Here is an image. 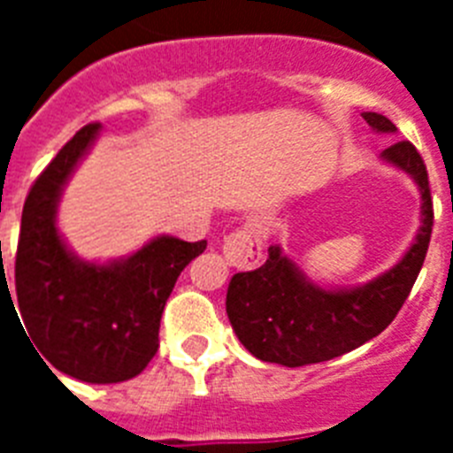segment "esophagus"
Wrapping results in <instances>:
<instances>
[{"label": "esophagus", "mask_w": 453, "mask_h": 453, "mask_svg": "<svg viewBox=\"0 0 453 453\" xmlns=\"http://www.w3.org/2000/svg\"><path fill=\"white\" fill-rule=\"evenodd\" d=\"M222 250L226 263L238 270H251L263 261V238L254 226H240L238 231L226 235Z\"/></svg>", "instance_id": "esophagus-1"}]
</instances>
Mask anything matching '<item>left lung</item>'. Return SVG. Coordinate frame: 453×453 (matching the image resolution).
Here are the masks:
<instances>
[{
	"label": "left lung",
	"instance_id": "1",
	"mask_svg": "<svg viewBox=\"0 0 453 453\" xmlns=\"http://www.w3.org/2000/svg\"><path fill=\"white\" fill-rule=\"evenodd\" d=\"M363 118L374 131H397L386 115L363 113ZM381 158L408 172L422 192V226L413 247L386 274L349 290L315 286L281 254V247H270L267 261L234 274L226 290L231 326L256 358L286 367L331 361L365 345L397 318L429 250L434 199L426 165L413 142L399 140L383 150Z\"/></svg>",
	"mask_w": 453,
	"mask_h": 453
}]
</instances>
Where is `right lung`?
Returning a JSON list of instances; mask_svg holds the SVG:
<instances>
[{
	"label": "right lung",
	"mask_w": 453,
	"mask_h": 453,
	"mask_svg": "<svg viewBox=\"0 0 453 453\" xmlns=\"http://www.w3.org/2000/svg\"><path fill=\"white\" fill-rule=\"evenodd\" d=\"M97 134V122L86 124L31 186L15 254V292L24 329L47 367L79 381L119 383L154 358L167 297L206 240L158 235L122 261H79L56 229V206Z\"/></svg>",
	"instance_id": "right-lung-1"
}]
</instances>
